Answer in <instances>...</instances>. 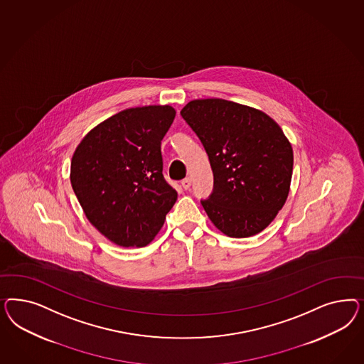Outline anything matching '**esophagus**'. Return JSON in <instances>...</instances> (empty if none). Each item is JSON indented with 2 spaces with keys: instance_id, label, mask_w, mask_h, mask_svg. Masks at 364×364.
<instances>
[{
  "instance_id": "34e87169",
  "label": "esophagus",
  "mask_w": 364,
  "mask_h": 364,
  "mask_svg": "<svg viewBox=\"0 0 364 364\" xmlns=\"http://www.w3.org/2000/svg\"><path fill=\"white\" fill-rule=\"evenodd\" d=\"M181 187L184 189H189V187H191V178L189 177H186L184 180H181Z\"/></svg>"
}]
</instances>
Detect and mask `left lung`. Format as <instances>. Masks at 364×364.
<instances>
[{
  "instance_id": "left-lung-1",
  "label": "left lung",
  "mask_w": 364,
  "mask_h": 364,
  "mask_svg": "<svg viewBox=\"0 0 364 364\" xmlns=\"http://www.w3.org/2000/svg\"><path fill=\"white\" fill-rule=\"evenodd\" d=\"M210 159L213 189L201 200L230 237L263 231L286 203L294 152L282 128L260 110L223 99L193 100L180 112Z\"/></svg>"
}]
</instances>
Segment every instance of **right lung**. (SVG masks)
I'll return each instance as SVG.
<instances>
[{"instance_id":"right-lung-1","label":"right lung","mask_w":364,"mask_h":364,"mask_svg":"<svg viewBox=\"0 0 364 364\" xmlns=\"http://www.w3.org/2000/svg\"><path fill=\"white\" fill-rule=\"evenodd\" d=\"M169 105L122 110L82 139L70 183L88 220L110 242L144 247L163 227L177 192L163 176L161 140L175 120Z\"/></svg>"}]
</instances>
